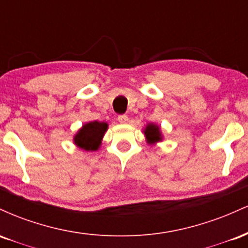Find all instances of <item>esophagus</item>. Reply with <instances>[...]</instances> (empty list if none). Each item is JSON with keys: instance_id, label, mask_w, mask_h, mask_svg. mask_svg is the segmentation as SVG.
Returning <instances> with one entry per match:
<instances>
[{"instance_id": "34e87169", "label": "esophagus", "mask_w": 248, "mask_h": 248, "mask_svg": "<svg viewBox=\"0 0 248 248\" xmlns=\"http://www.w3.org/2000/svg\"><path fill=\"white\" fill-rule=\"evenodd\" d=\"M118 121L120 122V124H126V122H128V116L127 115H119L118 116Z\"/></svg>"}]
</instances>
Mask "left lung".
<instances>
[{"label": "left lung", "mask_w": 248, "mask_h": 248, "mask_svg": "<svg viewBox=\"0 0 248 248\" xmlns=\"http://www.w3.org/2000/svg\"><path fill=\"white\" fill-rule=\"evenodd\" d=\"M144 135L149 143H155L162 140V135L160 132V127L154 124H149L144 129Z\"/></svg>", "instance_id": "obj_1"}]
</instances>
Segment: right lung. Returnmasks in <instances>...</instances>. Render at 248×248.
Segmentation results:
<instances>
[{"instance_id":"obj_1","label":"right lung","mask_w":248,"mask_h":248,"mask_svg":"<svg viewBox=\"0 0 248 248\" xmlns=\"http://www.w3.org/2000/svg\"><path fill=\"white\" fill-rule=\"evenodd\" d=\"M107 127L106 122H88L76 134L73 141L79 148L87 150V152L98 150V148L101 144L102 138H104V134L107 130Z\"/></svg>"}]
</instances>
